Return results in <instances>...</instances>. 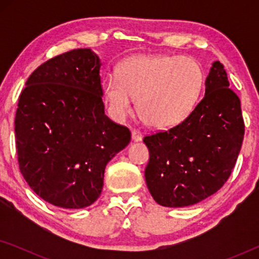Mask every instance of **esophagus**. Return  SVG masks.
<instances>
[{"label":"esophagus","mask_w":259,"mask_h":259,"mask_svg":"<svg viewBox=\"0 0 259 259\" xmlns=\"http://www.w3.org/2000/svg\"><path fill=\"white\" fill-rule=\"evenodd\" d=\"M132 140L133 141H141L143 140V133L140 132V131H137V130H133L132 131Z\"/></svg>","instance_id":"esophagus-1"}]
</instances>
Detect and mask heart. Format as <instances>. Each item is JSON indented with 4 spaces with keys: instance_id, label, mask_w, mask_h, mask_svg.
<instances>
[{
    "instance_id": "obj_1",
    "label": "heart",
    "mask_w": 259,
    "mask_h": 259,
    "mask_svg": "<svg viewBox=\"0 0 259 259\" xmlns=\"http://www.w3.org/2000/svg\"><path fill=\"white\" fill-rule=\"evenodd\" d=\"M204 83V69L192 58L134 56L119 66L118 76L105 77L101 90L115 120L130 115L138 99V111L145 122L169 128L193 112Z\"/></svg>"
}]
</instances>
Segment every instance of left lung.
Here are the masks:
<instances>
[{
	"label": "left lung",
	"instance_id": "obj_1",
	"mask_svg": "<svg viewBox=\"0 0 259 259\" xmlns=\"http://www.w3.org/2000/svg\"><path fill=\"white\" fill-rule=\"evenodd\" d=\"M219 61L212 63L205 95L168 131L146 136L148 191L159 205L184 207L217 192L235 167L244 138L240 100Z\"/></svg>",
	"mask_w": 259,
	"mask_h": 259
}]
</instances>
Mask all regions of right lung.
<instances>
[{
	"label": "right lung",
	"mask_w": 259,
	"mask_h": 259,
	"mask_svg": "<svg viewBox=\"0 0 259 259\" xmlns=\"http://www.w3.org/2000/svg\"><path fill=\"white\" fill-rule=\"evenodd\" d=\"M101 62L90 48L55 56L31 73L15 116L20 171L30 189L62 208L100 196L107 162L131 141L105 114Z\"/></svg>",
	"instance_id": "obj_1"
}]
</instances>
